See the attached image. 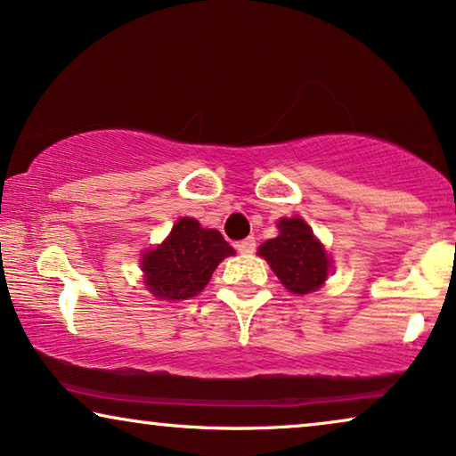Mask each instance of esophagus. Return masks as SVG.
Here are the masks:
<instances>
[{"instance_id": "1", "label": "esophagus", "mask_w": 456, "mask_h": 456, "mask_svg": "<svg viewBox=\"0 0 456 456\" xmlns=\"http://www.w3.org/2000/svg\"><path fill=\"white\" fill-rule=\"evenodd\" d=\"M255 247H257V242H255L253 236H248V239L240 240V242H236V248H239V253H242V255L253 253V251H255Z\"/></svg>"}]
</instances>
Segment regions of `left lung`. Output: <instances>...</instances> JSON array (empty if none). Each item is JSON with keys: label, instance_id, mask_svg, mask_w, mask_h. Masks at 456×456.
Here are the masks:
<instances>
[{"label": "left lung", "instance_id": "1", "mask_svg": "<svg viewBox=\"0 0 456 456\" xmlns=\"http://www.w3.org/2000/svg\"><path fill=\"white\" fill-rule=\"evenodd\" d=\"M280 234L259 247L273 273L295 295H307L326 282L330 259L322 242L301 217H282L278 222Z\"/></svg>", "mask_w": 456, "mask_h": 456}]
</instances>
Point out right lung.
<instances>
[{
  "mask_svg": "<svg viewBox=\"0 0 456 456\" xmlns=\"http://www.w3.org/2000/svg\"><path fill=\"white\" fill-rule=\"evenodd\" d=\"M234 248L217 230L201 228L192 217H183L153 251L142 257L145 284L164 301H183L199 295L217 264Z\"/></svg>",
  "mask_w": 456,
  "mask_h": 456,
  "instance_id": "1",
  "label": "right lung"
}]
</instances>
